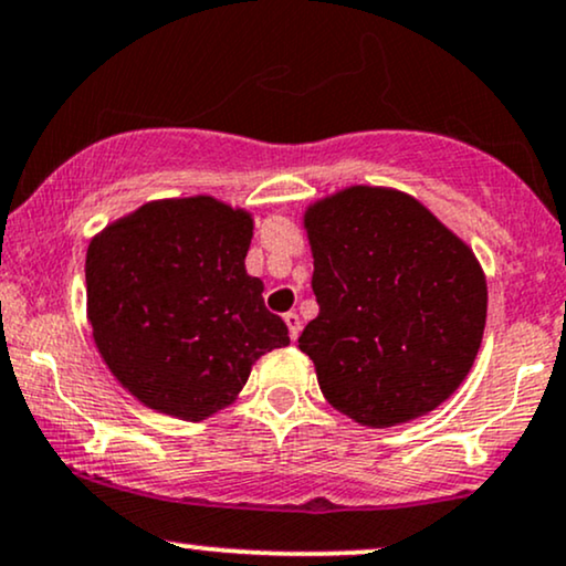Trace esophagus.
Segmentation results:
<instances>
[{"label":"esophagus","instance_id":"obj_1","mask_svg":"<svg viewBox=\"0 0 566 566\" xmlns=\"http://www.w3.org/2000/svg\"><path fill=\"white\" fill-rule=\"evenodd\" d=\"M284 324H287V329H290V339L295 343L297 335H301V316H297L295 311L284 313Z\"/></svg>","mask_w":566,"mask_h":566}]
</instances>
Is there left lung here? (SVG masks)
<instances>
[{
	"label": "left lung",
	"mask_w": 566,
	"mask_h": 566,
	"mask_svg": "<svg viewBox=\"0 0 566 566\" xmlns=\"http://www.w3.org/2000/svg\"><path fill=\"white\" fill-rule=\"evenodd\" d=\"M318 316L297 348L332 408L371 427L408 424L446 403L478 358L485 271L417 197L353 184L303 213Z\"/></svg>",
	"instance_id": "1"
}]
</instances>
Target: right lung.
Listing matches in <instances>:
<instances>
[{
	"label": "right lung",
	"instance_id": "1",
	"mask_svg": "<svg viewBox=\"0 0 566 566\" xmlns=\"http://www.w3.org/2000/svg\"><path fill=\"white\" fill-rule=\"evenodd\" d=\"M253 213L210 195L149 200L86 250V318L142 406L202 421L231 406L263 353L290 345L244 269Z\"/></svg>",
	"mask_w": 566,
	"mask_h": 566
}]
</instances>
